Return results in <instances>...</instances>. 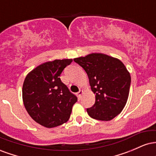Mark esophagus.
I'll use <instances>...</instances> for the list:
<instances>
[{"mask_svg":"<svg viewBox=\"0 0 156 156\" xmlns=\"http://www.w3.org/2000/svg\"><path fill=\"white\" fill-rule=\"evenodd\" d=\"M83 90H80L79 92H78V98H81V95H82V94H83Z\"/></svg>","mask_w":156,"mask_h":156,"instance_id":"esophagus-1","label":"esophagus"}]
</instances>
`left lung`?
<instances>
[{"mask_svg":"<svg viewBox=\"0 0 156 156\" xmlns=\"http://www.w3.org/2000/svg\"><path fill=\"white\" fill-rule=\"evenodd\" d=\"M88 76L95 103L87 113L93 119L112 120L121 113L129 95L130 75L117 58L103 53H90L73 59Z\"/></svg>","mask_w":156,"mask_h":156,"instance_id":"8db88e82","label":"left lung"}]
</instances>
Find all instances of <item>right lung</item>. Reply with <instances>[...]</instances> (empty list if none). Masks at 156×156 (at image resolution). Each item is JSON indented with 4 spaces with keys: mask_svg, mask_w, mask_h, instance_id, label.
Listing matches in <instances>:
<instances>
[{
    "mask_svg": "<svg viewBox=\"0 0 156 156\" xmlns=\"http://www.w3.org/2000/svg\"><path fill=\"white\" fill-rule=\"evenodd\" d=\"M73 59H55L37 66L28 73L23 85V101L32 119L45 128L67 122L78 101L59 76Z\"/></svg>",
    "mask_w": 156,
    "mask_h": 156,
    "instance_id": "obj_1",
    "label": "right lung"
}]
</instances>
